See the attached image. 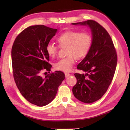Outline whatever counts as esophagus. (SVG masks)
<instances>
[{
  "mask_svg": "<svg viewBox=\"0 0 130 130\" xmlns=\"http://www.w3.org/2000/svg\"><path fill=\"white\" fill-rule=\"evenodd\" d=\"M65 77L67 78V77H69L70 76V74H69V73H65Z\"/></svg>",
  "mask_w": 130,
  "mask_h": 130,
  "instance_id": "1",
  "label": "esophagus"
}]
</instances>
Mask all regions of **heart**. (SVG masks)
Here are the masks:
<instances>
[{"mask_svg": "<svg viewBox=\"0 0 130 130\" xmlns=\"http://www.w3.org/2000/svg\"><path fill=\"white\" fill-rule=\"evenodd\" d=\"M59 47H67L68 57L61 59L54 63L55 69L61 71L68 72L71 70L75 63L76 58L81 60L87 56L91 47L92 38L87 32L70 30L63 32L57 38ZM58 47L49 43L46 47L48 56L54 58L57 55Z\"/></svg>", "mask_w": 130, "mask_h": 130, "instance_id": "b5f03b06", "label": "heart"}]
</instances>
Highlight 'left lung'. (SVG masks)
Wrapping results in <instances>:
<instances>
[{"label": "left lung", "instance_id": "obj_1", "mask_svg": "<svg viewBox=\"0 0 130 130\" xmlns=\"http://www.w3.org/2000/svg\"><path fill=\"white\" fill-rule=\"evenodd\" d=\"M72 24L88 26L91 30V49L77 66L85 74H74L77 83L72 89L77 99L89 104L99 100L107 92L115 72L117 54L108 32L99 23L88 20Z\"/></svg>", "mask_w": 130, "mask_h": 130}]
</instances>
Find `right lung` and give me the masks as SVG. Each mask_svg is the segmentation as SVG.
Wrapping results in <instances>:
<instances>
[{"label":"right lung","instance_id":"obj_1","mask_svg":"<svg viewBox=\"0 0 130 130\" xmlns=\"http://www.w3.org/2000/svg\"><path fill=\"white\" fill-rule=\"evenodd\" d=\"M57 31V29L44 25L30 26L17 37L12 47L15 82L22 95L37 106H45L52 102L65 79L61 71L42 76L44 71L50 73L52 65L46 47Z\"/></svg>","mask_w":130,"mask_h":130}]
</instances>
